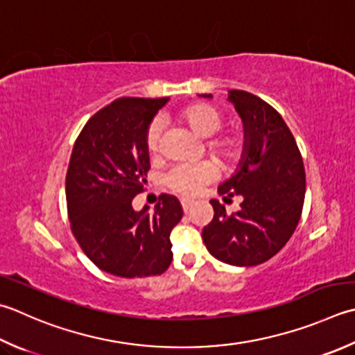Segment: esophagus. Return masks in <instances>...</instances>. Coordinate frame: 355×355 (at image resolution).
Returning a JSON list of instances; mask_svg holds the SVG:
<instances>
[{"instance_id": "esophagus-1", "label": "esophagus", "mask_w": 355, "mask_h": 355, "mask_svg": "<svg viewBox=\"0 0 355 355\" xmlns=\"http://www.w3.org/2000/svg\"><path fill=\"white\" fill-rule=\"evenodd\" d=\"M192 206H193V201H192V200L182 198V207H183V211H184V212L191 211V207H192Z\"/></svg>"}]
</instances>
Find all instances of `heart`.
I'll list each match as a JSON object with an SVG mask.
<instances>
[{
	"mask_svg": "<svg viewBox=\"0 0 355 355\" xmlns=\"http://www.w3.org/2000/svg\"><path fill=\"white\" fill-rule=\"evenodd\" d=\"M180 118L201 138H209L207 150L225 163H232L243 150V138L237 132H225V134L212 137L223 124V114L218 107L209 103H197L186 107ZM162 141V121L155 118L146 130V148L150 154H157ZM217 177V166L212 162L182 163L173 166L166 173L164 183L173 192L184 197H193L201 191V187L211 183Z\"/></svg>",
	"mask_w": 355,
	"mask_h": 355,
	"instance_id": "obj_1",
	"label": "heart"
}]
</instances>
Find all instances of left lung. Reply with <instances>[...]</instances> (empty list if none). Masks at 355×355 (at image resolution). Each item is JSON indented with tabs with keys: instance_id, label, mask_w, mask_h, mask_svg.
<instances>
[{
	"instance_id": "left-lung-1",
	"label": "left lung",
	"mask_w": 355,
	"mask_h": 355,
	"mask_svg": "<svg viewBox=\"0 0 355 355\" xmlns=\"http://www.w3.org/2000/svg\"><path fill=\"white\" fill-rule=\"evenodd\" d=\"M201 96L212 98L211 94ZM245 128L239 171L221 183L220 196H241V209L226 214L211 200L214 218L201 237L215 259L257 266L286 245L300 221L306 175L293 132L277 110L257 95L229 90Z\"/></svg>"
}]
</instances>
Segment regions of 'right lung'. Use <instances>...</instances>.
<instances>
[{"mask_svg": "<svg viewBox=\"0 0 355 355\" xmlns=\"http://www.w3.org/2000/svg\"><path fill=\"white\" fill-rule=\"evenodd\" d=\"M168 100L118 98L90 118L73 144L66 175L69 221L83 252L107 274L159 275L172 261L169 235L183 217L177 197L159 196L154 211L132 207L150 168L146 130Z\"/></svg>", "mask_w": 355, "mask_h": 355, "instance_id": "obj_1", "label": "right lung"}]
</instances>
